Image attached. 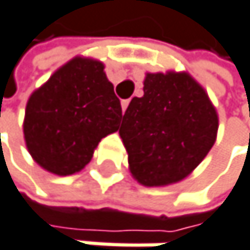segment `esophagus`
Returning a JSON list of instances; mask_svg holds the SVG:
<instances>
[{
	"label": "esophagus",
	"mask_w": 250,
	"mask_h": 250,
	"mask_svg": "<svg viewBox=\"0 0 250 250\" xmlns=\"http://www.w3.org/2000/svg\"><path fill=\"white\" fill-rule=\"evenodd\" d=\"M127 106H129V100H123V102H121V111H123V114L126 112Z\"/></svg>",
	"instance_id": "34e87169"
}]
</instances>
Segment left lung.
<instances>
[{
  "label": "left lung",
  "instance_id": "obj_1",
  "mask_svg": "<svg viewBox=\"0 0 250 250\" xmlns=\"http://www.w3.org/2000/svg\"><path fill=\"white\" fill-rule=\"evenodd\" d=\"M219 117L207 91L188 72L146 73L144 96L124 112L120 138L139 185L178 183L216 142Z\"/></svg>",
  "mask_w": 250,
  "mask_h": 250
}]
</instances>
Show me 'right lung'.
Here are the masks:
<instances>
[{
    "label": "right lung",
    "instance_id": "right-lung-1",
    "mask_svg": "<svg viewBox=\"0 0 250 250\" xmlns=\"http://www.w3.org/2000/svg\"><path fill=\"white\" fill-rule=\"evenodd\" d=\"M121 117L104 64L75 57L28 99L23 118L26 148L47 172L76 174L90 163L102 138L118 130Z\"/></svg>",
    "mask_w": 250,
    "mask_h": 250
}]
</instances>
